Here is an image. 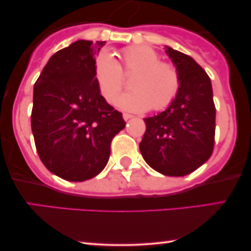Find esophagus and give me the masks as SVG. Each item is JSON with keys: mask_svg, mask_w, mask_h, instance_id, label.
Segmentation results:
<instances>
[{"mask_svg": "<svg viewBox=\"0 0 251 251\" xmlns=\"http://www.w3.org/2000/svg\"><path fill=\"white\" fill-rule=\"evenodd\" d=\"M123 118H124V120H128V119H131V118H133V116H131V114H127V113H124Z\"/></svg>", "mask_w": 251, "mask_h": 251, "instance_id": "34e87169", "label": "esophagus"}]
</instances>
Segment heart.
Wrapping results in <instances>:
<instances>
[{"label":"heart","mask_w":251,"mask_h":251,"mask_svg":"<svg viewBox=\"0 0 251 251\" xmlns=\"http://www.w3.org/2000/svg\"><path fill=\"white\" fill-rule=\"evenodd\" d=\"M123 65L108 51L99 54L94 62V80L103 99L113 103L124 87V75L134 74L132 92L117 100V106L129 112L163 111L169 107L180 88V76L171 63L145 46H132L120 53Z\"/></svg>","instance_id":"obj_1"}]
</instances>
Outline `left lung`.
Instances as JSON below:
<instances>
[{
  "label": "left lung",
  "mask_w": 251,
  "mask_h": 251,
  "mask_svg": "<svg viewBox=\"0 0 251 251\" xmlns=\"http://www.w3.org/2000/svg\"><path fill=\"white\" fill-rule=\"evenodd\" d=\"M180 76V88L168 109L145 118L139 144L145 162L165 176L194 172L211 157L215 145L216 107L206 72L191 56L166 47Z\"/></svg>",
  "instance_id": "left-lung-1"
}]
</instances>
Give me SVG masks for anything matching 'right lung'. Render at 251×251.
<instances>
[{"mask_svg": "<svg viewBox=\"0 0 251 251\" xmlns=\"http://www.w3.org/2000/svg\"><path fill=\"white\" fill-rule=\"evenodd\" d=\"M105 41L86 40L56 51L34 85L31 131L40 159L51 174L83 181L102 171L123 114L106 102L94 80Z\"/></svg>", "mask_w": 251, "mask_h": 251, "instance_id": "right-lung-1", "label": "right lung"}]
</instances>
